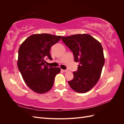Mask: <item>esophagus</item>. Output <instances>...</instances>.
Here are the masks:
<instances>
[{"mask_svg":"<svg viewBox=\"0 0 124 124\" xmlns=\"http://www.w3.org/2000/svg\"><path fill=\"white\" fill-rule=\"evenodd\" d=\"M62 72H67V71H68V70H63V69H62Z\"/></svg>","mask_w":124,"mask_h":124,"instance_id":"34e87169","label":"esophagus"}]
</instances>
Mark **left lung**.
Masks as SVG:
<instances>
[{
  "mask_svg": "<svg viewBox=\"0 0 124 124\" xmlns=\"http://www.w3.org/2000/svg\"><path fill=\"white\" fill-rule=\"evenodd\" d=\"M62 39L72 52L74 62L79 63L69 85L78 93L89 91L98 81L104 64L102 46L88 34L62 37Z\"/></svg>",
  "mask_w": 124,
  "mask_h": 124,
  "instance_id": "8db88e82",
  "label": "left lung"
}]
</instances>
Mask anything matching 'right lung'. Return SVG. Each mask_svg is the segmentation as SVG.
I'll return each mask as SVG.
<instances>
[{
  "instance_id": "right-lung-1",
  "label": "right lung",
  "mask_w": 124,
  "mask_h": 124,
  "mask_svg": "<svg viewBox=\"0 0 124 124\" xmlns=\"http://www.w3.org/2000/svg\"><path fill=\"white\" fill-rule=\"evenodd\" d=\"M62 36L48 33L29 36L22 43L18 50L17 66L26 84L39 93L52 88L56 74L61 69L47 66L45 59L52 60L51 47L61 40Z\"/></svg>"
}]
</instances>
